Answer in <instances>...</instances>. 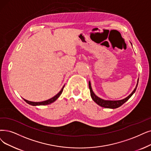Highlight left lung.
I'll list each match as a JSON object with an SVG mask.
<instances>
[{
	"mask_svg": "<svg viewBox=\"0 0 151 151\" xmlns=\"http://www.w3.org/2000/svg\"><path fill=\"white\" fill-rule=\"evenodd\" d=\"M138 81H137V83L136 85V87L133 91H132V92L128 96H127V97L123 99V100H117V101L105 100H103V99L98 97V96L95 95V94L92 91V89L91 87V84H90V82H88V86H89V89H90V95H91L92 99H93V100L95 102L96 104H97L99 105H100L102 107H104V108H113V109H114V108H116L121 106L123 104H124L125 103L126 101H127L130 99L131 96L133 95V93L135 92L137 88V84H138Z\"/></svg>",
	"mask_w": 151,
	"mask_h": 151,
	"instance_id": "obj_1",
	"label": "left lung"
}]
</instances>
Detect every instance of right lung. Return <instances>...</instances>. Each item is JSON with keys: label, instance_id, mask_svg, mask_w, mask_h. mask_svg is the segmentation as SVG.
Returning <instances> with one entry per match:
<instances>
[{"label": "right lung", "instance_id": "add662e5", "mask_svg": "<svg viewBox=\"0 0 151 151\" xmlns=\"http://www.w3.org/2000/svg\"><path fill=\"white\" fill-rule=\"evenodd\" d=\"M64 86H63V87L62 88V89L61 90V91H60L56 95H55L54 97L47 100H46V101H41V102H33V101H29L28 100H27L25 99H24V100H25L27 104L31 105H33V106H37V105H49L50 104H52V102L55 101L58 99L59 96L61 95V94L62 93L63 91V89H64Z\"/></svg>", "mask_w": 151, "mask_h": 151}]
</instances>
